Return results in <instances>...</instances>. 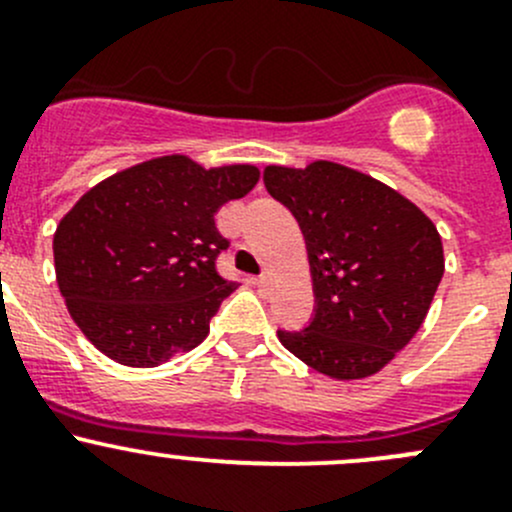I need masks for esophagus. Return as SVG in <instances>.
<instances>
[{"mask_svg":"<svg viewBox=\"0 0 512 512\" xmlns=\"http://www.w3.org/2000/svg\"><path fill=\"white\" fill-rule=\"evenodd\" d=\"M251 283L258 288H266L268 286V278L266 276H251Z\"/></svg>","mask_w":512,"mask_h":512,"instance_id":"obj_1","label":"esophagus"}]
</instances>
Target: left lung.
<instances>
[{
	"label": "left lung",
	"instance_id": "8db88e82",
	"mask_svg": "<svg viewBox=\"0 0 512 512\" xmlns=\"http://www.w3.org/2000/svg\"><path fill=\"white\" fill-rule=\"evenodd\" d=\"M263 184L301 226L316 296L308 326L278 328V341L338 381L373 376L416 336L438 291V229L391 186L333 161L266 166Z\"/></svg>",
	"mask_w": 512,
	"mask_h": 512
}]
</instances>
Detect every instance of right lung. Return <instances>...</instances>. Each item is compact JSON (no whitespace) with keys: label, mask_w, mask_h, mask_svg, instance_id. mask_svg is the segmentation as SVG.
Here are the masks:
<instances>
[{"label":"right lung","mask_w":512,"mask_h":512,"mask_svg":"<svg viewBox=\"0 0 512 512\" xmlns=\"http://www.w3.org/2000/svg\"><path fill=\"white\" fill-rule=\"evenodd\" d=\"M256 181L249 164L204 169L186 156H161L96 184L59 221V291L104 356L154 368L204 341L236 288L216 271L229 239L214 214Z\"/></svg>","instance_id":"add662e5"}]
</instances>
